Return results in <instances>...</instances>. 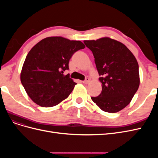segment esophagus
I'll use <instances>...</instances> for the list:
<instances>
[{"mask_svg": "<svg viewBox=\"0 0 158 158\" xmlns=\"http://www.w3.org/2000/svg\"><path fill=\"white\" fill-rule=\"evenodd\" d=\"M89 82V79L88 78H86L85 80L83 81V83L84 84H88Z\"/></svg>", "mask_w": 158, "mask_h": 158, "instance_id": "obj_1", "label": "esophagus"}]
</instances>
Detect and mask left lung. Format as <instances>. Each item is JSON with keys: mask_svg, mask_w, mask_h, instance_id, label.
<instances>
[{"mask_svg": "<svg viewBox=\"0 0 158 158\" xmlns=\"http://www.w3.org/2000/svg\"><path fill=\"white\" fill-rule=\"evenodd\" d=\"M92 51L102 83V93L92 97L103 111L117 113L130 103L140 85L135 56L122 43L109 37L84 41Z\"/></svg>", "mask_w": 158, "mask_h": 158, "instance_id": "left-lung-1", "label": "left lung"}]
</instances>
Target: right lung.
Returning a JSON list of instances; mask_svg holds the SVG:
<instances>
[{
  "instance_id": "obj_1",
  "label": "right lung",
  "mask_w": 158,
  "mask_h": 158,
  "mask_svg": "<svg viewBox=\"0 0 158 158\" xmlns=\"http://www.w3.org/2000/svg\"><path fill=\"white\" fill-rule=\"evenodd\" d=\"M85 48L80 41L49 37L32 47L23 63L22 84L32 101L41 107H52L69 97L76 84L69 74V63L75 52Z\"/></svg>"
}]
</instances>
